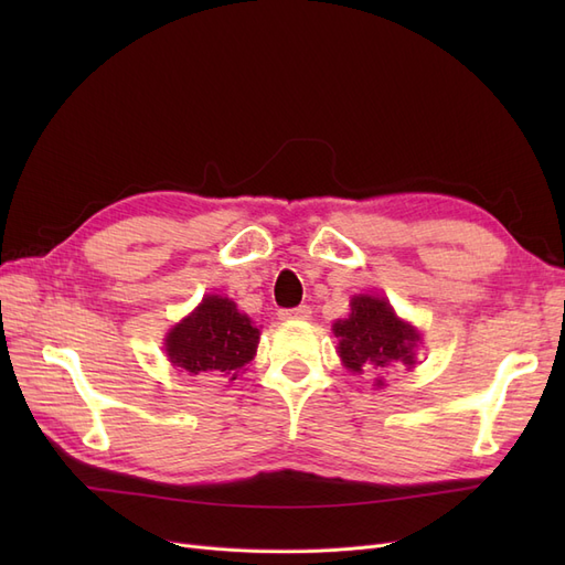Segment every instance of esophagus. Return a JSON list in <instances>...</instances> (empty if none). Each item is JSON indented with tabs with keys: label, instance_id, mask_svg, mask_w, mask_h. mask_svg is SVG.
Instances as JSON below:
<instances>
[{
	"label": "esophagus",
	"instance_id": "34e87169",
	"mask_svg": "<svg viewBox=\"0 0 565 565\" xmlns=\"http://www.w3.org/2000/svg\"><path fill=\"white\" fill-rule=\"evenodd\" d=\"M280 320H309L311 318V306H297V309H282Z\"/></svg>",
	"mask_w": 565,
	"mask_h": 565
}]
</instances>
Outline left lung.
I'll use <instances>...</instances> for the list:
<instances>
[{"label": "left lung", "mask_w": 565, "mask_h": 565, "mask_svg": "<svg viewBox=\"0 0 565 565\" xmlns=\"http://www.w3.org/2000/svg\"><path fill=\"white\" fill-rule=\"evenodd\" d=\"M334 337H339L341 361L351 372L413 365V349L419 341V334L393 313L386 299L367 295L351 299V313L334 322Z\"/></svg>", "instance_id": "obj_1"}]
</instances>
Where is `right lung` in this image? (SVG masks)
Instances as JSON below:
<instances>
[{"mask_svg":"<svg viewBox=\"0 0 565 565\" xmlns=\"http://www.w3.org/2000/svg\"><path fill=\"white\" fill-rule=\"evenodd\" d=\"M259 330L226 297L210 295L167 334V355L191 374L237 380L256 353Z\"/></svg>","mask_w":565,"mask_h":565,"instance_id":"add662e5","label":"right lung"}]
</instances>
